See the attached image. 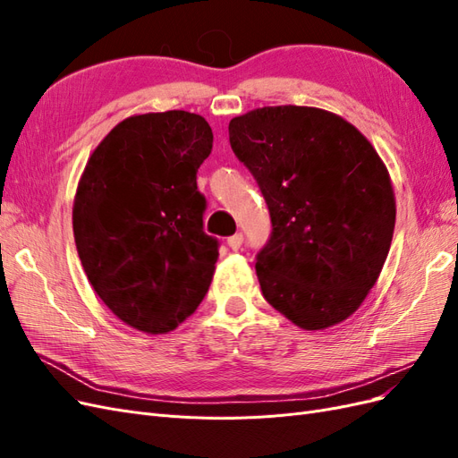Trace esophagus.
Instances as JSON below:
<instances>
[{
  "instance_id": "34e87169",
  "label": "esophagus",
  "mask_w": 458,
  "mask_h": 458,
  "mask_svg": "<svg viewBox=\"0 0 458 458\" xmlns=\"http://www.w3.org/2000/svg\"><path fill=\"white\" fill-rule=\"evenodd\" d=\"M242 241H244L242 233H234L233 237H229V239H227V244H229L231 250H239V248L242 246Z\"/></svg>"
}]
</instances>
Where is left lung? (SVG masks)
Returning a JSON list of instances; mask_svg holds the SVG:
<instances>
[{
	"label": "left lung",
	"instance_id": "8db88e82",
	"mask_svg": "<svg viewBox=\"0 0 458 458\" xmlns=\"http://www.w3.org/2000/svg\"><path fill=\"white\" fill-rule=\"evenodd\" d=\"M258 182L271 234L256 256L261 294L294 325L348 318L390 252L395 199L384 162L350 122L313 106H263L229 122Z\"/></svg>",
	"mask_w": 458,
	"mask_h": 458
}]
</instances>
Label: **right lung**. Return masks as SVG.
I'll return each instance as SVG.
<instances>
[{
  "label": "right lung",
  "instance_id": "1",
  "mask_svg": "<svg viewBox=\"0 0 458 458\" xmlns=\"http://www.w3.org/2000/svg\"><path fill=\"white\" fill-rule=\"evenodd\" d=\"M214 143L185 110L130 116L93 150L78 183L72 227L88 279L123 323L164 335L210 288L217 239L204 233L197 172Z\"/></svg>",
  "mask_w": 458,
  "mask_h": 458
}]
</instances>
